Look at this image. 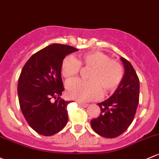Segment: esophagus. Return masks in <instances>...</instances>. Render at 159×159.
I'll return each instance as SVG.
<instances>
[{"label": "esophagus", "mask_w": 159, "mask_h": 159, "mask_svg": "<svg viewBox=\"0 0 159 159\" xmlns=\"http://www.w3.org/2000/svg\"><path fill=\"white\" fill-rule=\"evenodd\" d=\"M78 103L79 105H81V106L84 107H88V103H82V102H80V101H78Z\"/></svg>", "instance_id": "obj_1"}]
</instances>
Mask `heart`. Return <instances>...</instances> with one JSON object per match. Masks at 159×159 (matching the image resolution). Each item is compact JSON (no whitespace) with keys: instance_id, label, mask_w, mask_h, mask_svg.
I'll list each match as a JSON object with an SVG mask.
<instances>
[{"instance_id":"heart-1","label":"heart","mask_w":159,"mask_h":159,"mask_svg":"<svg viewBox=\"0 0 159 159\" xmlns=\"http://www.w3.org/2000/svg\"><path fill=\"white\" fill-rule=\"evenodd\" d=\"M81 66L92 68L88 78L90 81L75 79L66 84L67 95L71 99L89 101L101 98L105 93L117 89L124 76V69L120 61L112 59L108 55L100 51H91L82 54L78 61L72 56H68L61 61V75L71 79L80 72Z\"/></svg>"}]
</instances>
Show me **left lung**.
Returning a JSON list of instances; mask_svg holds the SVG:
<instances>
[{"mask_svg":"<svg viewBox=\"0 0 159 159\" xmlns=\"http://www.w3.org/2000/svg\"><path fill=\"white\" fill-rule=\"evenodd\" d=\"M120 59L125 68L123 81L110 98L98 103L101 113L91 121L93 131L105 138H115L127 129L139 100V80L136 71L128 60Z\"/></svg>","mask_w":159,"mask_h":159,"instance_id":"1","label":"left lung"}]
</instances>
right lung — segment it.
<instances>
[{
  "instance_id": "obj_1",
  "label": "right lung",
  "mask_w": 159,
  "mask_h": 159,
  "mask_svg": "<svg viewBox=\"0 0 159 159\" xmlns=\"http://www.w3.org/2000/svg\"><path fill=\"white\" fill-rule=\"evenodd\" d=\"M78 50L67 45H49L33 54L21 71L17 85L20 107L28 124L39 134L52 136L68 122L70 101L60 98L65 89L61 66L67 55Z\"/></svg>"
}]
</instances>
